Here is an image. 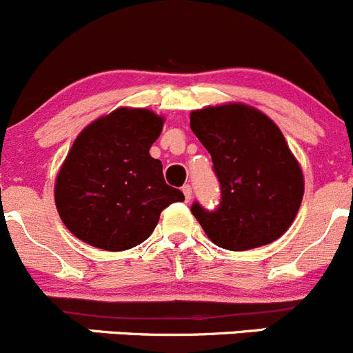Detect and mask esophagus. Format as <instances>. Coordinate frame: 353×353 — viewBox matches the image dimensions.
I'll return each mask as SVG.
<instances>
[{
    "label": "esophagus",
    "mask_w": 353,
    "mask_h": 353,
    "mask_svg": "<svg viewBox=\"0 0 353 353\" xmlns=\"http://www.w3.org/2000/svg\"><path fill=\"white\" fill-rule=\"evenodd\" d=\"M181 192H183V195H185V201L190 202V199H192V187H190V185H183Z\"/></svg>",
    "instance_id": "1"
}]
</instances>
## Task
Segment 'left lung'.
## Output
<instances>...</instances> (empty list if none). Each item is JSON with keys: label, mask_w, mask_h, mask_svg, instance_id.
Here are the masks:
<instances>
[{"label": "left lung", "mask_w": 353, "mask_h": 353, "mask_svg": "<svg viewBox=\"0 0 353 353\" xmlns=\"http://www.w3.org/2000/svg\"><path fill=\"white\" fill-rule=\"evenodd\" d=\"M190 128L209 151L221 183V204L192 214L221 249L249 250L280 239L303 197V173L278 125L243 103L190 113Z\"/></svg>", "instance_id": "obj_1"}]
</instances>
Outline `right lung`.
Returning <instances> with one entry per match:
<instances>
[{
	"instance_id": "1",
	"label": "right lung",
	"mask_w": 353,
	"mask_h": 353,
	"mask_svg": "<svg viewBox=\"0 0 353 353\" xmlns=\"http://www.w3.org/2000/svg\"><path fill=\"white\" fill-rule=\"evenodd\" d=\"M165 118L148 108H117L87 125L66 154L54 204L66 228L97 249L121 252L154 232L159 214L185 201L149 154Z\"/></svg>"
}]
</instances>
